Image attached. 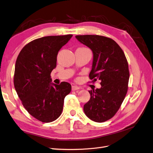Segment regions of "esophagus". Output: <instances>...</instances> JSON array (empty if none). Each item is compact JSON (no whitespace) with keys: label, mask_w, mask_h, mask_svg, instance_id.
<instances>
[{"label":"esophagus","mask_w":153,"mask_h":153,"mask_svg":"<svg viewBox=\"0 0 153 153\" xmlns=\"http://www.w3.org/2000/svg\"><path fill=\"white\" fill-rule=\"evenodd\" d=\"M80 89V88L78 86H77V85H73L72 86V90L73 91L78 90V89Z\"/></svg>","instance_id":"34e87169"}]
</instances>
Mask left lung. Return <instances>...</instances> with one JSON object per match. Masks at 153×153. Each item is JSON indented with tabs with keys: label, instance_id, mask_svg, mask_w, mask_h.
Returning <instances> with one entry per match:
<instances>
[{
	"label": "left lung",
	"instance_id": "obj_1",
	"mask_svg": "<svg viewBox=\"0 0 153 153\" xmlns=\"http://www.w3.org/2000/svg\"><path fill=\"white\" fill-rule=\"evenodd\" d=\"M75 37L93 52L90 79L101 81L100 88L89 91L91 98L84 105V111L94 122H105L116 114L126 95L129 78L126 57L110 38L94 35Z\"/></svg>",
	"mask_w": 153,
	"mask_h": 153
}]
</instances>
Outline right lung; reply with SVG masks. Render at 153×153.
<instances>
[{"instance_id": "1", "label": "right lung", "mask_w": 153, "mask_h": 153, "mask_svg": "<svg viewBox=\"0 0 153 153\" xmlns=\"http://www.w3.org/2000/svg\"><path fill=\"white\" fill-rule=\"evenodd\" d=\"M72 36L35 39L22 48L16 59L14 75L16 93L27 112L42 122H51L60 116L64 98L71 92V84L53 83L50 75L56 66L58 53Z\"/></svg>"}]
</instances>
